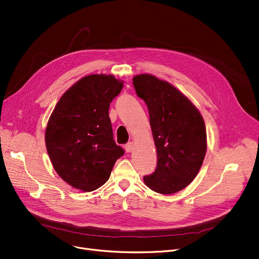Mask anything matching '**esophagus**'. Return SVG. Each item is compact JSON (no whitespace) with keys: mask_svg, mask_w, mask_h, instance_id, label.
Masks as SVG:
<instances>
[{"mask_svg":"<svg viewBox=\"0 0 259 259\" xmlns=\"http://www.w3.org/2000/svg\"><path fill=\"white\" fill-rule=\"evenodd\" d=\"M134 142H128L126 145H125V151L126 152H132L133 151V149H134Z\"/></svg>","mask_w":259,"mask_h":259,"instance_id":"1","label":"esophagus"}]
</instances>
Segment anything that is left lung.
I'll return each mask as SVG.
<instances>
[{
	"mask_svg": "<svg viewBox=\"0 0 259 259\" xmlns=\"http://www.w3.org/2000/svg\"><path fill=\"white\" fill-rule=\"evenodd\" d=\"M133 84L147 105L157 154L155 171L144 176V184L164 195L180 192L193 182L204 160L203 118L187 96L163 79L138 74Z\"/></svg>",
	"mask_w": 259,
	"mask_h": 259,
	"instance_id": "obj_1",
	"label": "left lung"
}]
</instances>
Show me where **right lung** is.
<instances>
[{
  "label": "right lung",
  "mask_w": 259,
  "mask_h": 259,
  "mask_svg": "<svg viewBox=\"0 0 259 259\" xmlns=\"http://www.w3.org/2000/svg\"><path fill=\"white\" fill-rule=\"evenodd\" d=\"M123 82L90 74L73 84L57 103L47 125L46 145L54 169L84 192L102 187L124 150L116 145L109 107Z\"/></svg>",
  "instance_id": "add662e5"
}]
</instances>
